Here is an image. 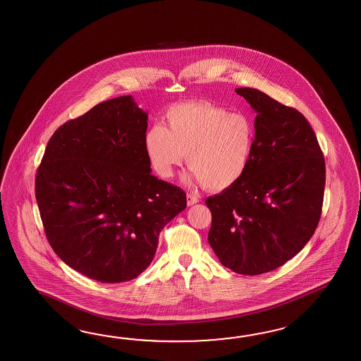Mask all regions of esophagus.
Masks as SVG:
<instances>
[{"label":"esophagus","mask_w":361,"mask_h":361,"mask_svg":"<svg viewBox=\"0 0 361 361\" xmlns=\"http://www.w3.org/2000/svg\"><path fill=\"white\" fill-rule=\"evenodd\" d=\"M196 202H199V196L192 195V193H187V205L191 207V205L196 204Z\"/></svg>","instance_id":"1"}]
</instances>
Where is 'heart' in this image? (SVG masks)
Wrapping results in <instances>:
<instances>
[{"instance_id":"b5f03b06","label":"heart","mask_w":361,"mask_h":361,"mask_svg":"<svg viewBox=\"0 0 361 361\" xmlns=\"http://www.w3.org/2000/svg\"><path fill=\"white\" fill-rule=\"evenodd\" d=\"M166 127L154 125L144 135L153 170L170 178L187 156L193 179L222 191L238 183L250 165L255 127L242 113H228L207 101H188L166 113Z\"/></svg>"}]
</instances>
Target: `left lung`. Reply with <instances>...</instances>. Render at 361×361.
Segmentation results:
<instances>
[{
  "label": "left lung",
  "instance_id": "left-lung-1",
  "mask_svg": "<svg viewBox=\"0 0 361 361\" xmlns=\"http://www.w3.org/2000/svg\"><path fill=\"white\" fill-rule=\"evenodd\" d=\"M255 118V144L243 178L205 204L208 242L221 264L259 276L302 251L319 225L325 159L308 121L255 88H236Z\"/></svg>",
  "mask_w": 361,
  "mask_h": 361
}]
</instances>
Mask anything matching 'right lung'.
<instances>
[{"label": "right lung", "mask_w": 361, "mask_h": 361, "mask_svg": "<svg viewBox=\"0 0 361 361\" xmlns=\"http://www.w3.org/2000/svg\"><path fill=\"white\" fill-rule=\"evenodd\" d=\"M148 114L133 96L104 101L51 135L35 192L47 239L70 268L102 283L149 267L183 190L152 176Z\"/></svg>", "instance_id": "add662e5"}]
</instances>
